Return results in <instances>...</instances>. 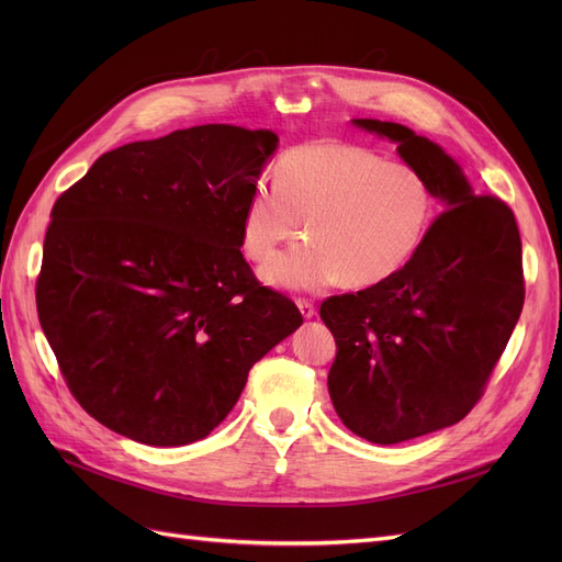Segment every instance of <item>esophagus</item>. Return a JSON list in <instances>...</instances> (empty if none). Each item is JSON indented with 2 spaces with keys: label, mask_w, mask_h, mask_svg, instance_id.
Masks as SVG:
<instances>
[{
  "label": "esophagus",
  "mask_w": 562,
  "mask_h": 562,
  "mask_svg": "<svg viewBox=\"0 0 562 562\" xmlns=\"http://www.w3.org/2000/svg\"><path fill=\"white\" fill-rule=\"evenodd\" d=\"M297 310H300V314H302L304 318H312V316L316 314L314 302H310V300H297Z\"/></svg>",
  "instance_id": "esophagus-1"
}]
</instances>
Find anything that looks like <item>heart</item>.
Wrapping results in <instances>:
<instances>
[{
	"label": "heart",
	"mask_w": 562,
	"mask_h": 562,
	"mask_svg": "<svg viewBox=\"0 0 562 562\" xmlns=\"http://www.w3.org/2000/svg\"><path fill=\"white\" fill-rule=\"evenodd\" d=\"M431 217V187L415 166L351 143H304L277 161L274 182L252 184L241 246L262 262L302 222L308 241L270 257L262 279L288 291H318L339 279L363 288L413 260Z\"/></svg>",
	"instance_id": "obj_1"
}]
</instances>
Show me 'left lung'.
I'll list each match as a JSON object with an SVG mask.
<instances>
[{
  "label": "left lung",
  "mask_w": 562,
  "mask_h": 562,
  "mask_svg": "<svg viewBox=\"0 0 562 562\" xmlns=\"http://www.w3.org/2000/svg\"><path fill=\"white\" fill-rule=\"evenodd\" d=\"M396 143L443 201L422 246L394 277L321 304L337 356L335 413L370 443L394 446L464 419L522 312V252L514 211L475 196L443 147L407 126L353 119Z\"/></svg>",
  "instance_id": "1"
}]
</instances>
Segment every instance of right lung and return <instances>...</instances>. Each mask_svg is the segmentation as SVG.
I'll list each match as a JSON object with an SVG mask.
<instances>
[{"instance_id":"add662e5","label":"right lung","mask_w":562,"mask_h":562,"mask_svg":"<svg viewBox=\"0 0 562 562\" xmlns=\"http://www.w3.org/2000/svg\"><path fill=\"white\" fill-rule=\"evenodd\" d=\"M277 133L192 126L105 151L50 211L37 314L72 396L145 446L206 438L302 326L241 255Z\"/></svg>"}]
</instances>
